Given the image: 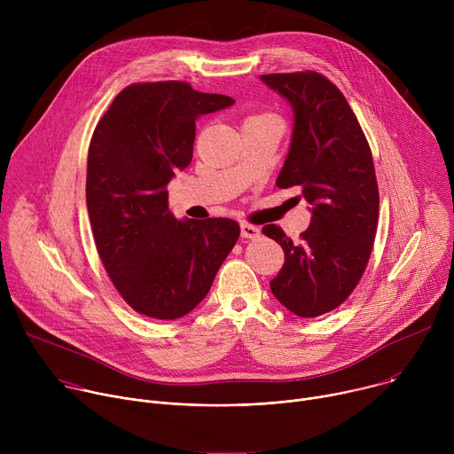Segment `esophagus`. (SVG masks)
Listing matches in <instances>:
<instances>
[{
	"instance_id": "esophagus-1",
	"label": "esophagus",
	"mask_w": 454,
	"mask_h": 454,
	"mask_svg": "<svg viewBox=\"0 0 454 454\" xmlns=\"http://www.w3.org/2000/svg\"><path fill=\"white\" fill-rule=\"evenodd\" d=\"M240 235L244 239H258V235H261V230H258L256 226H253V224L240 223Z\"/></svg>"
}]
</instances>
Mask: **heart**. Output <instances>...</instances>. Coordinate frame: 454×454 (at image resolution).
<instances>
[{
  "mask_svg": "<svg viewBox=\"0 0 454 454\" xmlns=\"http://www.w3.org/2000/svg\"><path fill=\"white\" fill-rule=\"evenodd\" d=\"M253 118H271V116H253Z\"/></svg>",
  "mask_w": 454,
  "mask_h": 454,
  "instance_id": "b5f03b06",
  "label": "heart"
}]
</instances>
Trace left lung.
Listing matches in <instances>:
<instances>
[{"instance_id": "left-lung-1", "label": "left lung", "mask_w": 454, "mask_h": 454, "mask_svg": "<svg viewBox=\"0 0 454 454\" xmlns=\"http://www.w3.org/2000/svg\"><path fill=\"white\" fill-rule=\"evenodd\" d=\"M261 81L293 109L289 153L277 186L301 188L312 215L298 244L277 224L264 226L286 254L270 286L286 309L316 317L341 305L364 273L379 215L373 160L354 111L331 81L316 72Z\"/></svg>"}]
</instances>
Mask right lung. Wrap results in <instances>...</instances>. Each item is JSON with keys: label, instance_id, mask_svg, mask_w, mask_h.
<instances>
[{"label": "right lung", "instance_id": "add662e5", "mask_svg": "<svg viewBox=\"0 0 454 454\" xmlns=\"http://www.w3.org/2000/svg\"><path fill=\"white\" fill-rule=\"evenodd\" d=\"M184 82L121 90L97 123L86 203L102 264L123 300L156 319L196 309L235 246L233 219L177 221L167 184L192 161L200 116L233 106Z\"/></svg>", "mask_w": 454, "mask_h": 454}]
</instances>
